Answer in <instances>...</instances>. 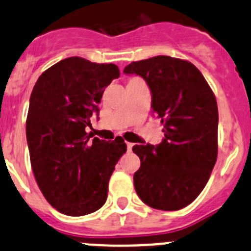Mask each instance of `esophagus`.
<instances>
[{"label":"esophagus","mask_w":251,"mask_h":251,"mask_svg":"<svg viewBox=\"0 0 251 251\" xmlns=\"http://www.w3.org/2000/svg\"><path fill=\"white\" fill-rule=\"evenodd\" d=\"M126 146H127V151H130L131 149H132V147H133V143H131V142H126Z\"/></svg>","instance_id":"obj_1"}]
</instances>
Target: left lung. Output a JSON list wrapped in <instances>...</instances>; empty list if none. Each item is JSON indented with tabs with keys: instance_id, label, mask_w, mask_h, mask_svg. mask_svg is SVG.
Returning <instances> with one entry per match:
<instances>
[{
	"instance_id": "1",
	"label": "left lung",
	"mask_w": 251,
	"mask_h": 251,
	"mask_svg": "<svg viewBox=\"0 0 251 251\" xmlns=\"http://www.w3.org/2000/svg\"><path fill=\"white\" fill-rule=\"evenodd\" d=\"M124 73L148 83L151 114L160 119L165 136L159 146H133L141 159L133 176L136 192L154 209H182L201 193L216 163V97L198 68L179 58L156 55L132 62Z\"/></svg>"
}]
</instances>
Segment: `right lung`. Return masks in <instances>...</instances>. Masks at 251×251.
Returning <instances> with one entry per match:
<instances>
[{"mask_svg":"<svg viewBox=\"0 0 251 251\" xmlns=\"http://www.w3.org/2000/svg\"><path fill=\"white\" fill-rule=\"evenodd\" d=\"M119 76L115 64L70 57L45 70L30 96L26 140L32 173L48 203L68 216L104 205L111 174L127 148L121 137L88 142L85 130L98 115L104 88Z\"/></svg>","mask_w":251,"mask_h":251,"instance_id":"right-lung-1","label":"right lung"}]
</instances>
